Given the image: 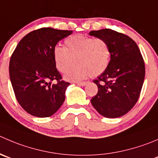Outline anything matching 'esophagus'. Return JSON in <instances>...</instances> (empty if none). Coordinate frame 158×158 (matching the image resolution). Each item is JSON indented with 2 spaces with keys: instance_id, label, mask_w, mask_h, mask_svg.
<instances>
[{
  "instance_id": "esophagus-1",
  "label": "esophagus",
  "mask_w": 158,
  "mask_h": 158,
  "mask_svg": "<svg viewBox=\"0 0 158 158\" xmlns=\"http://www.w3.org/2000/svg\"><path fill=\"white\" fill-rule=\"evenodd\" d=\"M78 85H81V86H84L87 84V82H76Z\"/></svg>"
}]
</instances>
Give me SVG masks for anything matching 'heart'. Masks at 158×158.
Wrapping results in <instances>:
<instances>
[{
    "instance_id": "obj_1",
    "label": "heart",
    "mask_w": 158,
    "mask_h": 158,
    "mask_svg": "<svg viewBox=\"0 0 158 158\" xmlns=\"http://www.w3.org/2000/svg\"><path fill=\"white\" fill-rule=\"evenodd\" d=\"M56 67L66 73L67 80L78 81L91 76H99L108 68L111 60V49L102 38L74 35L65 39V47L56 46L53 52Z\"/></svg>"
}]
</instances>
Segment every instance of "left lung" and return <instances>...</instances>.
I'll use <instances>...</instances> for the list:
<instances>
[{"label":"left lung","mask_w":158,"mask_h":158,"mask_svg":"<svg viewBox=\"0 0 158 158\" xmlns=\"http://www.w3.org/2000/svg\"><path fill=\"white\" fill-rule=\"evenodd\" d=\"M89 35L106 41L112 52L107 69L93 80L98 93L91 103L105 117H120L138 100L145 77L143 59L136 42L124 34L106 28Z\"/></svg>","instance_id":"obj_1"}]
</instances>
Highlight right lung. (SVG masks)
I'll list each match as a JSON object with an SVG mask.
<instances>
[{
	"label": "right lung",
	"mask_w": 158,
	"mask_h": 158,
	"mask_svg": "<svg viewBox=\"0 0 158 158\" xmlns=\"http://www.w3.org/2000/svg\"><path fill=\"white\" fill-rule=\"evenodd\" d=\"M72 33L42 27L26 35L14 51L9 63L10 82L18 103L29 114L48 117L65 101L70 83L62 80L53 52L56 44Z\"/></svg>",
	"instance_id": "add662e5"
}]
</instances>
